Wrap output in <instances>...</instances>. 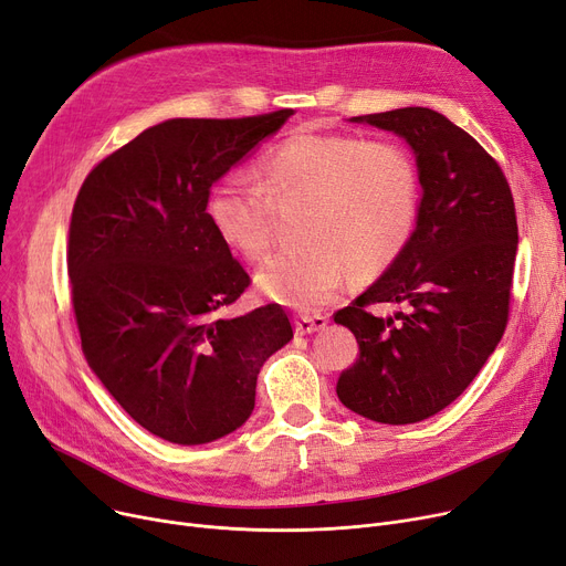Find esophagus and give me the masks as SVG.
Returning <instances> with one entry per match:
<instances>
[{"mask_svg": "<svg viewBox=\"0 0 566 566\" xmlns=\"http://www.w3.org/2000/svg\"><path fill=\"white\" fill-rule=\"evenodd\" d=\"M325 325H327V317H322V315H297L294 317V332L302 336L313 334L317 329H325Z\"/></svg>", "mask_w": 566, "mask_h": 566, "instance_id": "obj_1", "label": "esophagus"}]
</instances>
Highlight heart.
Masks as SVG:
<instances>
[{
  "mask_svg": "<svg viewBox=\"0 0 566 566\" xmlns=\"http://www.w3.org/2000/svg\"><path fill=\"white\" fill-rule=\"evenodd\" d=\"M260 184L241 175L213 181L207 219L249 262L272 249V202L306 198L304 244L279 253L258 272L266 300L297 311L327 304L340 290L347 260L364 272L389 264L419 217V168L391 140L311 126L292 130L258 164Z\"/></svg>",
  "mask_w": 566,
  "mask_h": 566,
  "instance_id": "heart-1",
  "label": "heart"
}]
</instances>
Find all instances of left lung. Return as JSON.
I'll return each instance as SVG.
<instances>
[{"label":"left lung","mask_w":566,"mask_h":566,"mask_svg":"<svg viewBox=\"0 0 566 566\" xmlns=\"http://www.w3.org/2000/svg\"><path fill=\"white\" fill-rule=\"evenodd\" d=\"M394 130L417 154L423 188L417 230L387 272L334 313L359 343L340 373L345 408L380 423H417L444 410L493 355L506 322L518 223L497 160L428 107L353 117ZM375 303H402L394 318Z\"/></svg>","instance_id":"1"}]
</instances>
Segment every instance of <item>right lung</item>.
<instances>
[{
  "label": "right lung",
  "instance_id": "1",
  "mask_svg": "<svg viewBox=\"0 0 566 566\" xmlns=\"http://www.w3.org/2000/svg\"><path fill=\"white\" fill-rule=\"evenodd\" d=\"M292 111L168 119L105 156L69 226L71 302L103 387L149 433L205 444L255 408L262 364L292 338L279 304L223 317L251 285L207 219V196Z\"/></svg>",
  "mask_w": 566,
  "mask_h": 566
}]
</instances>
